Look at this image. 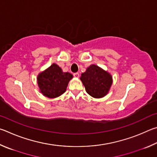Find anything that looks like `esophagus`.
<instances>
[{"mask_svg":"<svg viewBox=\"0 0 157 157\" xmlns=\"http://www.w3.org/2000/svg\"><path fill=\"white\" fill-rule=\"evenodd\" d=\"M74 76L76 77V78H78L79 77V74L77 72V73H74Z\"/></svg>","mask_w":157,"mask_h":157,"instance_id":"1","label":"esophagus"}]
</instances>
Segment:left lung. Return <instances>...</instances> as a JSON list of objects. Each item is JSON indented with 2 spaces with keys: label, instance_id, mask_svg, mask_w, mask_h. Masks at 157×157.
<instances>
[{
  "label": "left lung",
  "instance_id": "1",
  "mask_svg": "<svg viewBox=\"0 0 157 157\" xmlns=\"http://www.w3.org/2000/svg\"><path fill=\"white\" fill-rule=\"evenodd\" d=\"M80 79L87 94L96 98H103L108 94L113 83L111 74L94 64L90 65L81 74Z\"/></svg>",
  "mask_w": 157,
  "mask_h": 157
}]
</instances>
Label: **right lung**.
<instances>
[{
    "instance_id": "right-lung-1",
    "label": "right lung",
    "mask_w": 157,
    "mask_h": 157,
    "mask_svg": "<svg viewBox=\"0 0 157 157\" xmlns=\"http://www.w3.org/2000/svg\"><path fill=\"white\" fill-rule=\"evenodd\" d=\"M72 78V74L63 72L59 65L53 63L38 74L37 84L43 96L54 98L65 92L69 82Z\"/></svg>"
}]
</instances>
